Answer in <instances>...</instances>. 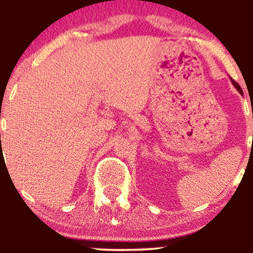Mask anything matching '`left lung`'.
I'll list each match as a JSON object with an SVG mask.
<instances>
[{
	"instance_id": "left-lung-1",
	"label": "left lung",
	"mask_w": 253,
	"mask_h": 253,
	"mask_svg": "<svg viewBox=\"0 0 253 253\" xmlns=\"http://www.w3.org/2000/svg\"><path fill=\"white\" fill-rule=\"evenodd\" d=\"M231 82H232V84H233L234 86H236V89L238 90V91H239L240 94H243V90H242V88H240V85H239V84H238V83H237L236 81H234V80H232V78H231Z\"/></svg>"
}]
</instances>
